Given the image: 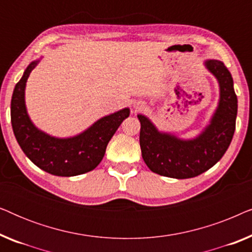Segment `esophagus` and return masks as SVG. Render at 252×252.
I'll return each instance as SVG.
<instances>
[{
  "instance_id": "obj_1",
  "label": "esophagus",
  "mask_w": 252,
  "mask_h": 252,
  "mask_svg": "<svg viewBox=\"0 0 252 252\" xmlns=\"http://www.w3.org/2000/svg\"><path fill=\"white\" fill-rule=\"evenodd\" d=\"M134 108H135L136 110H137V109H141V108H142V105H140V104H135V105H134Z\"/></svg>"
}]
</instances>
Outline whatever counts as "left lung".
<instances>
[{"instance_id": "8db88e82", "label": "left lung", "mask_w": 252, "mask_h": 252, "mask_svg": "<svg viewBox=\"0 0 252 252\" xmlns=\"http://www.w3.org/2000/svg\"><path fill=\"white\" fill-rule=\"evenodd\" d=\"M204 66L218 81L219 102L209 124L197 136L180 139L160 132L147 116L137 115L142 158L154 173L174 179L197 177L218 163L232 142L237 116L232 74L220 61L208 60Z\"/></svg>"}]
</instances>
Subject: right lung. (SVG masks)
Masks as SVG:
<instances>
[{
    "instance_id": "add662e5",
    "label": "right lung",
    "mask_w": 252,
    "mask_h": 252,
    "mask_svg": "<svg viewBox=\"0 0 252 252\" xmlns=\"http://www.w3.org/2000/svg\"><path fill=\"white\" fill-rule=\"evenodd\" d=\"M40 60L33 61L13 89L11 125L24 154L41 170L57 177H74L94 170L101 163L106 146L124 120L129 116L125 108L102 117L91 127L71 137L51 136L31 120L25 104L26 82Z\"/></svg>"
}]
</instances>
